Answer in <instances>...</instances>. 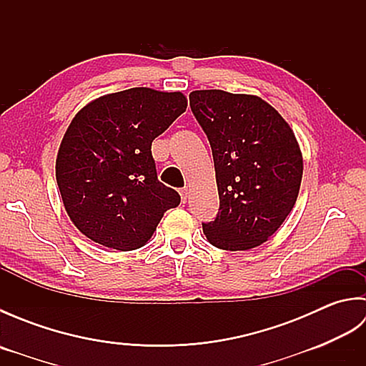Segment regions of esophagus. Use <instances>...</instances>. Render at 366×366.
I'll return each mask as SVG.
<instances>
[{
    "label": "esophagus",
    "mask_w": 366,
    "mask_h": 366,
    "mask_svg": "<svg viewBox=\"0 0 366 366\" xmlns=\"http://www.w3.org/2000/svg\"><path fill=\"white\" fill-rule=\"evenodd\" d=\"M181 199H182L184 204L187 203V199H189V189H182V190H181Z\"/></svg>",
    "instance_id": "obj_1"
}]
</instances>
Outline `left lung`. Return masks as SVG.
Returning a JSON list of instances; mask_svg holds the SVG:
<instances>
[{
	"instance_id": "8db88e82",
	"label": "left lung",
	"mask_w": 366,
	"mask_h": 366,
	"mask_svg": "<svg viewBox=\"0 0 366 366\" xmlns=\"http://www.w3.org/2000/svg\"><path fill=\"white\" fill-rule=\"evenodd\" d=\"M189 99L212 147L220 198L204 234L222 250H250L282 227L297 201L300 146L283 116L258 96L201 89Z\"/></svg>"
}]
</instances>
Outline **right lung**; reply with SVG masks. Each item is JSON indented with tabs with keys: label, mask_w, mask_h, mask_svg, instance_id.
Instances as JSON below:
<instances>
[{
	"label": "right lung",
	"mask_w": 366,
	"mask_h": 366,
	"mask_svg": "<svg viewBox=\"0 0 366 366\" xmlns=\"http://www.w3.org/2000/svg\"><path fill=\"white\" fill-rule=\"evenodd\" d=\"M185 108L179 91L130 88L92 100L69 124L56 182L67 215L92 242L137 250L181 203L157 179L151 146Z\"/></svg>",
	"instance_id": "obj_1"
}]
</instances>
